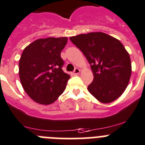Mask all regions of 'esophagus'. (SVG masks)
Returning a JSON list of instances; mask_svg holds the SVG:
<instances>
[{"label":"esophagus","instance_id":"obj_1","mask_svg":"<svg viewBox=\"0 0 145 145\" xmlns=\"http://www.w3.org/2000/svg\"><path fill=\"white\" fill-rule=\"evenodd\" d=\"M80 70L79 69H75L74 71H73V74H80Z\"/></svg>","mask_w":145,"mask_h":145}]
</instances>
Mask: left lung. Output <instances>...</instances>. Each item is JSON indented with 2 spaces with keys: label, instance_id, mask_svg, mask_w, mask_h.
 Here are the masks:
<instances>
[{
  "label": "left lung",
  "instance_id": "left-lung-1",
  "mask_svg": "<svg viewBox=\"0 0 145 145\" xmlns=\"http://www.w3.org/2000/svg\"><path fill=\"white\" fill-rule=\"evenodd\" d=\"M70 40L91 65L93 80L88 91L103 103L116 100L127 88L132 71L130 55L122 43L103 32L81 34Z\"/></svg>",
  "mask_w": 145,
  "mask_h": 145
}]
</instances>
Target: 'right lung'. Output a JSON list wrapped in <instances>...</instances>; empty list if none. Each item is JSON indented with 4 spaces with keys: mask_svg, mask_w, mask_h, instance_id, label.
<instances>
[{
    "mask_svg": "<svg viewBox=\"0 0 145 145\" xmlns=\"http://www.w3.org/2000/svg\"><path fill=\"white\" fill-rule=\"evenodd\" d=\"M67 37L38 39L26 46L19 61V76L25 93L35 102L49 105L65 91L70 78L62 69L60 53Z\"/></svg>",
    "mask_w": 145,
    "mask_h": 145,
    "instance_id": "add662e5",
    "label": "right lung"
}]
</instances>
